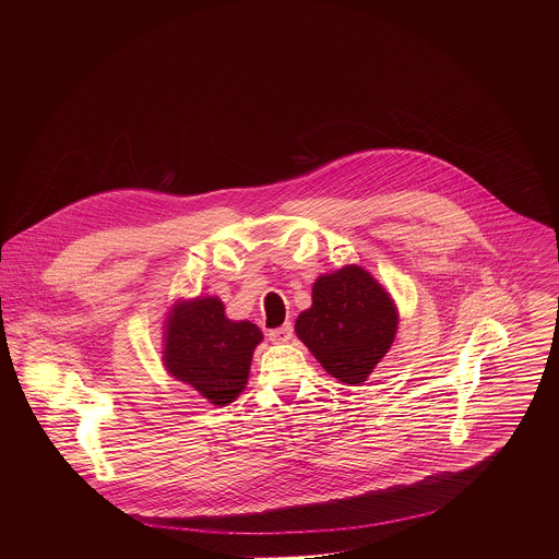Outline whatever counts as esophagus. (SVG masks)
Returning a JSON list of instances; mask_svg holds the SVG:
<instances>
[{"label":"esophagus","instance_id":"1","mask_svg":"<svg viewBox=\"0 0 559 559\" xmlns=\"http://www.w3.org/2000/svg\"><path fill=\"white\" fill-rule=\"evenodd\" d=\"M267 337H270L272 344H287L293 337V326L292 324H283L278 329H272V331H267Z\"/></svg>","mask_w":559,"mask_h":559}]
</instances>
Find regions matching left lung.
Wrapping results in <instances>:
<instances>
[{"label":"left lung","mask_w":559,"mask_h":559,"mask_svg":"<svg viewBox=\"0 0 559 559\" xmlns=\"http://www.w3.org/2000/svg\"><path fill=\"white\" fill-rule=\"evenodd\" d=\"M400 314L392 295L369 270L347 264L320 274L312 306L295 320V333L322 369L360 385L390 352Z\"/></svg>","instance_id":"1"}]
</instances>
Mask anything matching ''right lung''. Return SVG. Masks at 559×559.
I'll list each match as a JSON object with an SVG mask.
<instances>
[{
	"instance_id": "obj_1",
	"label": "right lung",
	"mask_w": 559,
	"mask_h": 559,
	"mask_svg": "<svg viewBox=\"0 0 559 559\" xmlns=\"http://www.w3.org/2000/svg\"><path fill=\"white\" fill-rule=\"evenodd\" d=\"M264 335L249 320H230L213 295L176 299L163 320V367L213 406L239 399Z\"/></svg>"
}]
</instances>
